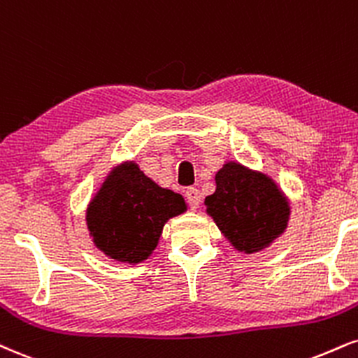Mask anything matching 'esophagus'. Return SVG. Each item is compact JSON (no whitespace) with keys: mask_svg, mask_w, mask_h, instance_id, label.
<instances>
[{"mask_svg":"<svg viewBox=\"0 0 358 358\" xmlns=\"http://www.w3.org/2000/svg\"><path fill=\"white\" fill-rule=\"evenodd\" d=\"M185 196H187V201L188 205H190L192 210H196L198 206H200V192L196 190V188H187V192H185Z\"/></svg>","mask_w":358,"mask_h":358,"instance_id":"obj_1","label":"esophagus"}]
</instances>
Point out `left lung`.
Returning <instances> with one entry per match:
<instances>
[{"instance_id": "obj_1", "label": "left lung", "mask_w": 358, "mask_h": 358, "mask_svg": "<svg viewBox=\"0 0 358 358\" xmlns=\"http://www.w3.org/2000/svg\"><path fill=\"white\" fill-rule=\"evenodd\" d=\"M215 183V193L205 198L206 213L235 250L258 253L287 230L290 201L272 176L227 162Z\"/></svg>"}]
</instances>
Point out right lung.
<instances>
[{
    "label": "right lung",
    "instance_id": "1",
    "mask_svg": "<svg viewBox=\"0 0 358 358\" xmlns=\"http://www.w3.org/2000/svg\"><path fill=\"white\" fill-rule=\"evenodd\" d=\"M187 212L180 193L162 188L136 162L111 168L86 206L85 220L94 247L122 264L145 262L157 248L165 223Z\"/></svg>",
    "mask_w": 358,
    "mask_h": 358
}]
</instances>
